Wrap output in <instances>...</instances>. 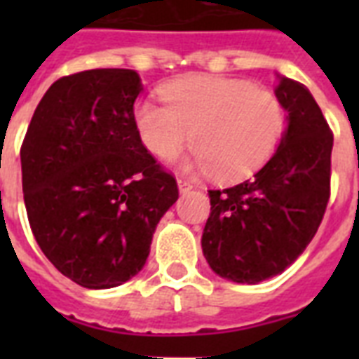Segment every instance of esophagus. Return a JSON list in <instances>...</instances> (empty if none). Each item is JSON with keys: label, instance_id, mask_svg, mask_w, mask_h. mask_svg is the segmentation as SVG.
Returning <instances> with one entry per match:
<instances>
[{"label": "esophagus", "instance_id": "34e87169", "mask_svg": "<svg viewBox=\"0 0 359 359\" xmlns=\"http://www.w3.org/2000/svg\"><path fill=\"white\" fill-rule=\"evenodd\" d=\"M177 184H179L180 194H186V191H190L191 188H194V182L188 179H184V177H179V179H177Z\"/></svg>", "mask_w": 359, "mask_h": 359}]
</instances>
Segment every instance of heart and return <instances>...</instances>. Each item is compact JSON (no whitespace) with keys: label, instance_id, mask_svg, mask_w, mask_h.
Segmentation results:
<instances>
[{"label":"heart","instance_id":"b5f03b06","mask_svg":"<svg viewBox=\"0 0 359 359\" xmlns=\"http://www.w3.org/2000/svg\"><path fill=\"white\" fill-rule=\"evenodd\" d=\"M163 102L140 100L134 126L147 151L171 158L190 143L188 165L219 182L253 175L272 156L285 128L279 98L250 81L191 74L160 89Z\"/></svg>","mask_w":359,"mask_h":359}]
</instances>
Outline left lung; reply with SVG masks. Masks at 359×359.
Segmentation results:
<instances>
[{
  "label": "left lung",
  "instance_id": "left-lung-1",
  "mask_svg": "<svg viewBox=\"0 0 359 359\" xmlns=\"http://www.w3.org/2000/svg\"><path fill=\"white\" fill-rule=\"evenodd\" d=\"M287 111L279 147L253 179L208 190L201 248L219 278L255 285L281 273L311 242L330 199L334 135L304 83L278 76Z\"/></svg>",
  "mask_w": 359,
  "mask_h": 359
}]
</instances>
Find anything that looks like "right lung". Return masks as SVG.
<instances>
[{
  "label": "right lung",
  "instance_id": "right-lung-1",
  "mask_svg": "<svg viewBox=\"0 0 359 359\" xmlns=\"http://www.w3.org/2000/svg\"><path fill=\"white\" fill-rule=\"evenodd\" d=\"M141 78L95 69L53 81L22 143V188L36 244L86 289H111L145 266L152 235L179 199L141 143Z\"/></svg>",
  "mask_w": 359,
  "mask_h": 359
}]
</instances>
